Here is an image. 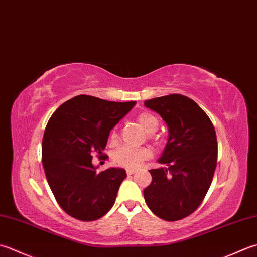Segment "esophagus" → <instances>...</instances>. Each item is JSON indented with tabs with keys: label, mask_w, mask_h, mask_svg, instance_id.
I'll list each match as a JSON object with an SVG mask.
<instances>
[{
	"label": "esophagus",
	"mask_w": 257,
	"mask_h": 257,
	"mask_svg": "<svg viewBox=\"0 0 257 257\" xmlns=\"http://www.w3.org/2000/svg\"><path fill=\"white\" fill-rule=\"evenodd\" d=\"M135 173H136L135 169H127V174H128V175H133V174H135Z\"/></svg>",
	"instance_id": "1"
}]
</instances>
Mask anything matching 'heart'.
Here are the masks:
<instances>
[{"mask_svg": "<svg viewBox=\"0 0 257 257\" xmlns=\"http://www.w3.org/2000/svg\"><path fill=\"white\" fill-rule=\"evenodd\" d=\"M138 123L142 125L143 129L146 132L152 134L158 129L159 122L155 115L148 112L140 113L137 117ZM111 143H115L118 140V135L115 130L111 133L110 136ZM150 157V150L147 148H135L130 146H121L113 153L114 163L125 168H136L142 165L144 160Z\"/></svg>", "mask_w": 257, "mask_h": 257, "instance_id": "b5f03b06", "label": "heart"}]
</instances>
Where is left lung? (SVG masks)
<instances>
[{
  "label": "left lung",
  "instance_id": "obj_1",
  "mask_svg": "<svg viewBox=\"0 0 257 257\" xmlns=\"http://www.w3.org/2000/svg\"><path fill=\"white\" fill-rule=\"evenodd\" d=\"M168 128L158 159L167 168L149 170L152 183L144 189L146 204L159 218L174 222L187 217L202 204L217 163L215 128L204 110L182 94L145 101Z\"/></svg>",
  "mask_w": 257,
  "mask_h": 257
}]
</instances>
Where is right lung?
Returning <instances> with one entry per match:
<instances>
[{"label":"right lung","mask_w":257,"mask_h":257,"mask_svg":"<svg viewBox=\"0 0 257 257\" xmlns=\"http://www.w3.org/2000/svg\"><path fill=\"white\" fill-rule=\"evenodd\" d=\"M136 101L113 102L80 94L55 110L45 127L42 165L50 188L65 213L84 222L99 219L115 202L123 168L97 173L111 130Z\"/></svg>","instance_id":"add662e5"}]
</instances>
